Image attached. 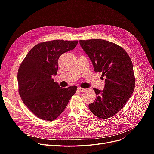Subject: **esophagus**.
<instances>
[{
    "mask_svg": "<svg viewBox=\"0 0 154 154\" xmlns=\"http://www.w3.org/2000/svg\"><path fill=\"white\" fill-rule=\"evenodd\" d=\"M78 90L80 92H84V91H86V88H82V87H78Z\"/></svg>",
    "mask_w": 154,
    "mask_h": 154,
    "instance_id": "obj_1",
    "label": "esophagus"
}]
</instances>
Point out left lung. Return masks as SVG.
Masks as SVG:
<instances>
[{"label": "left lung", "mask_w": 154, "mask_h": 154, "mask_svg": "<svg viewBox=\"0 0 154 154\" xmlns=\"http://www.w3.org/2000/svg\"><path fill=\"white\" fill-rule=\"evenodd\" d=\"M96 72L105 77L103 91L94 88L96 99L88 108L97 117L107 119L123 108L134 92L135 81L132 60L124 49L101 39L80 40Z\"/></svg>", "instance_id": "1"}]
</instances>
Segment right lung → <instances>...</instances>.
<instances>
[{"label":"right lung","instance_id":"1","mask_svg":"<svg viewBox=\"0 0 154 154\" xmlns=\"http://www.w3.org/2000/svg\"><path fill=\"white\" fill-rule=\"evenodd\" d=\"M78 41L54 40L35 45L18 69V92L22 101L36 117L53 121L61 114L77 87H60L52 78L57 75L58 60L75 48Z\"/></svg>","mask_w":154,"mask_h":154}]
</instances>
